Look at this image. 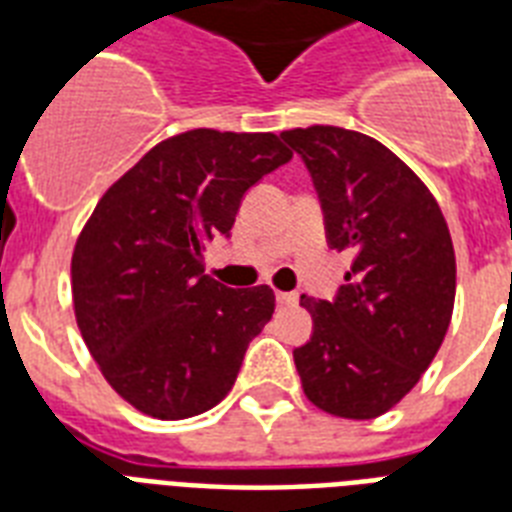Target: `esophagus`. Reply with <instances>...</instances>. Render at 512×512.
Listing matches in <instances>:
<instances>
[{
	"instance_id": "1",
	"label": "esophagus",
	"mask_w": 512,
	"mask_h": 512,
	"mask_svg": "<svg viewBox=\"0 0 512 512\" xmlns=\"http://www.w3.org/2000/svg\"><path fill=\"white\" fill-rule=\"evenodd\" d=\"M276 300H279L281 305H297L300 295H297V292H276Z\"/></svg>"
}]
</instances>
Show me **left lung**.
Segmentation results:
<instances>
[{
  "label": "left lung",
  "mask_w": 512,
  "mask_h": 512,
  "mask_svg": "<svg viewBox=\"0 0 512 512\" xmlns=\"http://www.w3.org/2000/svg\"><path fill=\"white\" fill-rule=\"evenodd\" d=\"M319 193L329 247L353 252L335 300L303 295L313 335L295 348L305 396L345 420L396 406L436 358L452 321L457 265L428 185L361 132H281Z\"/></svg>",
  "instance_id": "8db88e82"
}]
</instances>
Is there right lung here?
<instances>
[{
    "label": "right lung",
    "instance_id": "right-lung-1",
    "mask_svg": "<svg viewBox=\"0 0 512 512\" xmlns=\"http://www.w3.org/2000/svg\"><path fill=\"white\" fill-rule=\"evenodd\" d=\"M289 159L273 132L191 130L151 148L98 201L71 257L76 324L138 412L185 420L233 388L276 297L209 279L201 252L231 236L244 193Z\"/></svg>",
    "mask_w": 512,
    "mask_h": 512
}]
</instances>
